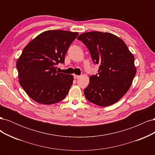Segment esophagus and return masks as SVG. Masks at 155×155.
Segmentation results:
<instances>
[{"instance_id": "obj_1", "label": "esophagus", "mask_w": 155, "mask_h": 155, "mask_svg": "<svg viewBox=\"0 0 155 155\" xmlns=\"http://www.w3.org/2000/svg\"><path fill=\"white\" fill-rule=\"evenodd\" d=\"M79 77V76H78V75H76V74H74V79H78Z\"/></svg>"}]
</instances>
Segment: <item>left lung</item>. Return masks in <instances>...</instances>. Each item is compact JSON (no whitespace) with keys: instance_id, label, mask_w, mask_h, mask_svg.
<instances>
[{"instance_id":"obj_1","label":"left lung","mask_w":155,"mask_h":155,"mask_svg":"<svg viewBox=\"0 0 155 155\" xmlns=\"http://www.w3.org/2000/svg\"><path fill=\"white\" fill-rule=\"evenodd\" d=\"M94 63L98 74L90 76L84 94L92 104L107 107L115 104L128 91L137 73L134 58L124 41L110 33L91 31L79 35Z\"/></svg>"}]
</instances>
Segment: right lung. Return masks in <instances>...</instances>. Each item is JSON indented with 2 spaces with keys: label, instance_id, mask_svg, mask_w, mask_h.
Returning a JSON list of instances; mask_svg holds the SVG:
<instances>
[{
  "label": "right lung",
  "instance_id": "obj_1",
  "mask_svg": "<svg viewBox=\"0 0 155 155\" xmlns=\"http://www.w3.org/2000/svg\"><path fill=\"white\" fill-rule=\"evenodd\" d=\"M78 32L60 30L41 33L28 44L17 59L18 81L33 100L44 105L56 104L66 97L74 77L57 71Z\"/></svg>",
  "mask_w": 155,
  "mask_h": 155
}]
</instances>
